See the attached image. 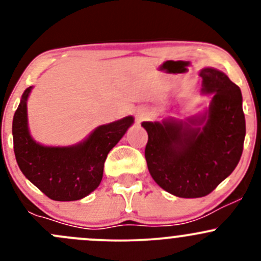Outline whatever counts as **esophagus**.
Listing matches in <instances>:
<instances>
[{"mask_svg":"<svg viewBox=\"0 0 261 261\" xmlns=\"http://www.w3.org/2000/svg\"><path fill=\"white\" fill-rule=\"evenodd\" d=\"M146 116H147V111H143L139 114V118H140V120H143V118H145Z\"/></svg>","mask_w":261,"mask_h":261,"instance_id":"1","label":"esophagus"}]
</instances>
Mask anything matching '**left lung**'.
I'll return each mask as SVG.
<instances>
[{
    "mask_svg": "<svg viewBox=\"0 0 261 261\" xmlns=\"http://www.w3.org/2000/svg\"><path fill=\"white\" fill-rule=\"evenodd\" d=\"M204 93H213L207 115L191 123L168 120L143 122L147 131L145 159L152 179L181 198L210 194L240 162L245 115L241 91L220 70L201 72ZM205 126L201 129L198 126Z\"/></svg>",
    "mask_w": 261,
    "mask_h": 261,
    "instance_id": "8db88e82",
    "label": "left lung"
}]
</instances>
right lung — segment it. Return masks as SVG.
<instances>
[{"label":"right lung","instance_id":"add662e5","mask_svg":"<svg viewBox=\"0 0 261 261\" xmlns=\"http://www.w3.org/2000/svg\"><path fill=\"white\" fill-rule=\"evenodd\" d=\"M29 87L22 94L12 121L14 151L21 172L54 201H77L99 186L107 154L134 118L131 116L97 127L86 141L70 147H50L35 143L28 130L26 99Z\"/></svg>","mask_w":261,"mask_h":261}]
</instances>
